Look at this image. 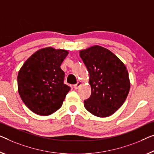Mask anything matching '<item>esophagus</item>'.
<instances>
[{
	"mask_svg": "<svg viewBox=\"0 0 154 154\" xmlns=\"http://www.w3.org/2000/svg\"><path fill=\"white\" fill-rule=\"evenodd\" d=\"M81 85H82V82H78L76 84L74 85V86L73 87H74V88L75 89V90H77V89H78V88H79Z\"/></svg>",
	"mask_w": 154,
	"mask_h": 154,
	"instance_id": "obj_1",
	"label": "esophagus"
}]
</instances>
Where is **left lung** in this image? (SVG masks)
<instances>
[{
	"instance_id": "8db88e82",
	"label": "left lung",
	"mask_w": 154,
	"mask_h": 154,
	"mask_svg": "<svg viewBox=\"0 0 154 154\" xmlns=\"http://www.w3.org/2000/svg\"><path fill=\"white\" fill-rule=\"evenodd\" d=\"M79 55L89 72L90 97L84 107L94 116H111L123 104L130 89L128 71L120 59L106 48L94 45Z\"/></svg>"
}]
</instances>
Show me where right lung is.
<instances>
[{
	"instance_id": "obj_1",
	"label": "right lung",
	"mask_w": 154,
	"mask_h": 154,
	"mask_svg": "<svg viewBox=\"0 0 154 154\" xmlns=\"http://www.w3.org/2000/svg\"><path fill=\"white\" fill-rule=\"evenodd\" d=\"M68 54L65 50L45 48L34 53L18 74V90L29 110L49 116L62 106L70 87L64 84L61 64Z\"/></svg>"
}]
</instances>
